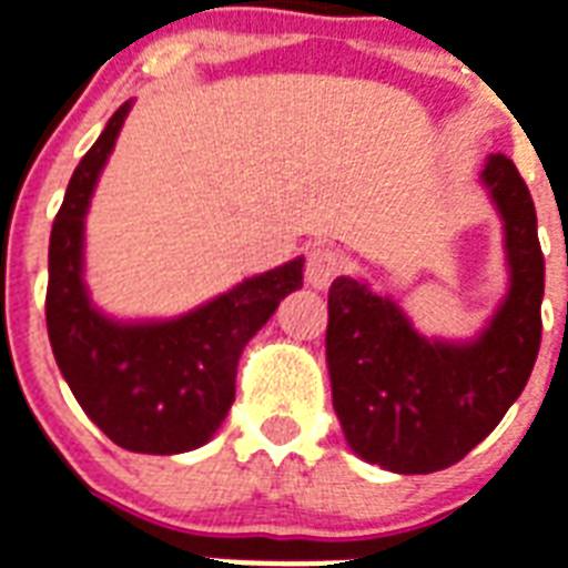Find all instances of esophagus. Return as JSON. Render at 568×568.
Returning <instances> with one entry per match:
<instances>
[{"instance_id": "esophagus-1", "label": "esophagus", "mask_w": 568, "mask_h": 568, "mask_svg": "<svg viewBox=\"0 0 568 568\" xmlns=\"http://www.w3.org/2000/svg\"><path fill=\"white\" fill-rule=\"evenodd\" d=\"M341 268H344V262H341L338 253L329 251V247H312L306 256V283L315 292H324L341 274Z\"/></svg>"}]
</instances>
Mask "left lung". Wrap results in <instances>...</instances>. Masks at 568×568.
<instances>
[{"label":"left lung","mask_w":568,"mask_h":568,"mask_svg":"<svg viewBox=\"0 0 568 568\" xmlns=\"http://www.w3.org/2000/svg\"><path fill=\"white\" fill-rule=\"evenodd\" d=\"M478 180L505 230L508 294L476 338H426L394 297L356 276L329 288L326 367L349 449L382 469L419 476L458 464L499 426L537 362L546 262L531 192L505 154Z\"/></svg>","instance_id":"8db88e82"}]
</instances>
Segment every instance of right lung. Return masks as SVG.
<instances>
[{
	"label": "right lung",
	"mask_w": 568,
	"mask_h": 568,
	"mask_svg": "<svg viewBox=\"0 0 568 568\" xmlns=\"http://www.w3.org/2000/svg\"><path fill=\"white\" fill-rule=\"evenodd\" d=\"M128 113L131 101L110 116L69 180L49 239L45 326L69 390L113 444L180 455L204 446L224 423L244 344L268 324L280 300L303 285V256L165 321H116L92 306L84 221Z\"/></svg>",
	"instance_id": "right-lung-1"
}]
</instances>
